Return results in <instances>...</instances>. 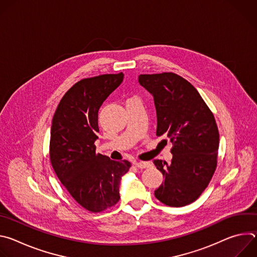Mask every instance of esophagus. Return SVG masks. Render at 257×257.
Instances as JSON below:
<instances>
[{"label": "esophagus", "mask_w": 257, "mask_h": 257, "mask_svg": "<svg viewBox=\"0 0 257 257\" xmlns=\"http://www.w3.org/2000/svg\"><path fill=\"white\" fill-rule=\"evenodd\" d=\"M133 165L138 169H146V168H150L152 166L150 162H134Z\"/></svg>", "instance_id": "obj_1"}]
</instances>
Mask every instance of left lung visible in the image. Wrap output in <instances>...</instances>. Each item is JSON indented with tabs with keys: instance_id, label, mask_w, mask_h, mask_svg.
<instances>
[{
	"instance_id": "left-lung-1",
	"label": "left lung",
	"mask_w": 257,
	"mask_h": 257,
	"mask_svg": "<svg viewBox=\"0 0 257 257\" xmlns=\"http://www.w3.org/2000/svg\"><path fill=\"white\" fill-rule=\"evenodd\" d=\"M138 79L154 96L157 136L173 143L170 164L154 161L165 177L155 196L169 206H185L201 195L216 169L219 134L213 114L196 88L173 72Z\"/></svg>"
}]
</instances>
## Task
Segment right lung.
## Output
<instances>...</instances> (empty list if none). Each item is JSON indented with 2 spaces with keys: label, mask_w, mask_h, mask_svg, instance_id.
Segmentation results:
<instances>
[{
  "label": "right lung",
  "mask_w": 257,
  "mask_h": 257,
  "mask_svg": "<svg viewBox=\"0 0 257 257\" xmlns=\"http://www.w3.org/2000/svg\"><path fill=\"white\" fill-rule=\"evenodd\" d=\"M124 74H103L76 82L55 112L50 140L52 167L70 195L83 208L100 212L120 199L121 177L131 163L95 153L98 111Z\"/></svg>",
  "instance_id": "add662e5"
}]
</instances>
